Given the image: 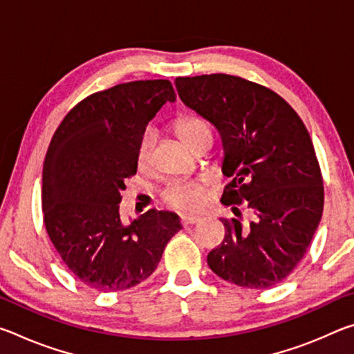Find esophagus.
<instances>
[{
    "label": "esophagus",
    "mask_w": 354,
    "mask_h": 354,
    "mask_svg": "<svg viewBox=\"0 0 354 354\" xmlns=\"http://www.w3.org/2000/svg\"><path fill=\"white\" fill-rule=\"evenodd\" d=\"M201 218L200 217H195V215H181V223L185 225H194V223H198Z\"/></svg>",
    "instance_id": "esophagus-1"
}]
</instances>
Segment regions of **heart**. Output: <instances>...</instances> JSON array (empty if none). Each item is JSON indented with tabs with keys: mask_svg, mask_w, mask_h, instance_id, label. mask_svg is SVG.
I'll use <instances>...</instances> for the list:
<instances>
[{
	"mask_svg": "<svg viewBox=\"0 0 354 354\" xmlns=\"http://www.w3.org/2000/svg\"><path fill=\"white\" fill-rule=\"evenodd\" d=\"M175 131L189 148L205 134L211 133L206 122L198 117H183L175 122ZM156 145V131L148 128L137 145L136 160L139 169L145 170L151 164L153 149ZM162 200L169 207L178 211H198L206 201V184L198 181H175L167 185L162 192Z\"/></svg>",
	"mask_w": 354,
	"mask_h": 354,
	"instance_id": "1",
	"label": "heart"
}]
</instances>
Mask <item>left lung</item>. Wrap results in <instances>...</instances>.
I'll return each mask as SVG.
<instances>
[{
    "instance_id": "left-lung-1",
    "label": "left lung",
    "mask_w": 354,
    "mask_h": 354,
    "mask_svg": "<svg viewBox=\"0 0 354 354\" xmlns=\"http://www.w3.org/2000/svg\"><path fill=\"white\" fill-rule=\"evenodd\" d=\"M185 106L220 131L223 173L231 178L221 203L237 218L221 220L225 239L207 254L227 283L267 289L295 270L323 212V178L306 127L272 88L241 76L176 77ZM252 217L241 221L237 205Z\"/></svg>"
}]
</instances>
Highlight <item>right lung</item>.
I'll use <instances>...</instances> for the list:
<instances>
[{"label":"right lung","instance_id":"obj_1","mask_svg":"<svg viewBox=\"0 0 354 354\" xmlns=\"http://www.w3.org/2000/svg\"><path fill=\"white\" fill-rule=\"evenodd\" d=\"M167 80L133 81L80 101L50 142L41 178L48 237L75 277L100 292L127 290L151 274L179 217L149 209L123 225L120 201L137 173V145L167 101Z\"/></svg>","mask_w":354,"mask_h":354}]
</instances>
